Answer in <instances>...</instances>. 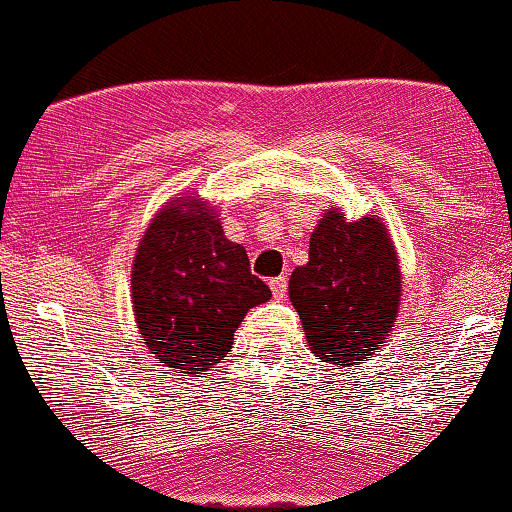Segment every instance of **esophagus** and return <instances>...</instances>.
<instances>
[{
  "label": "esophagus",
  "mask_w": 512,
  "mask_h": 512,
  "mask_svg": "<svg viewBox=\"0 0 512 512\" xmlns=\"http://www.w3.org/2000/svg\"><path fill=\"white\" fill-rule=\"evenodd\" d=\"M269 288H271V293H274L276 300H283V297H286V290H288V281L283 276H276L269 281Z\"/></svg>",
  "instance_id": "1"
}]
</instances>
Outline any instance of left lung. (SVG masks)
<instances>
[{
    "mask_svg": "<svg viewBox=\"0 0 512 512\" xmlns=\"http://www.w3.org/2000/svg\"><path fill=\"white\" fill-rule=\"evenodd\" d=\"M288 293L312 354L335 366L364 364L399 312L401 271L387 226L373 215L347 222L338 208L326 210Z\"/></svg>",
    "mask_w": 512,
    "mask_h": 512,
    "instance_id": "1",
    "label": "left lung"
}]
</instances>
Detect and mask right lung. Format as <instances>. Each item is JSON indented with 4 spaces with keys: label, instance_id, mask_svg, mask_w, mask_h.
Here are the masks:
<instances>
[{
    "label": "right lung",
    "instance_id": "add662e5",
    "mask_svg": "<svg viewBox=\"0 0 512 512\" xmlns=\"http://www.w3.org/2000/svg\"><path fill=\"white\" fill-rule=\"evenodd\" d=\"M269 297L243 245L224 236L217 212L196 193L151 219L132 264V307L158 364L198 378L217 368L245 314Z\"/></svg>",
    "mask_w": 512,
    "mask_h": 512
}]
</instances>
